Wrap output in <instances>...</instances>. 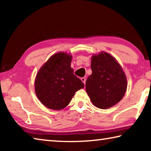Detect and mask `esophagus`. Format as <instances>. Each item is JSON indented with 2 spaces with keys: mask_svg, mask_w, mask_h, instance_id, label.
Segmentation results:
<instances>
[{
  "mask_svg": "<svg viewBox=\"0 0 151 151\" xmlns=\"http://www.w3.org/2000/svg\"><path fill=\"white\" fill-rule=\"evenodd\" d=\"M81 81H82V82H83V83L84 84H85L86 78H85V77H82V78H81Z\"/></svg>",
  "mask_w": 151,
  "mask_h": 151,
  "instance_id": "34e87169",
  "label": "esophagus"
}]
</instances>
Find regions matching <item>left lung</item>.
I'll return each instance as SVG.
<instances>
[{
    "label": "left lung",
    "instance_id": "left-lung-1",
    "mask_svg": "<svg viewBox=\"0 0 151 151\" xmlns=\"http://www.w3.org/2000/svg\"><path fill=\"white\" fill-rule=\"evenodd\" d=\"M92 74L86 81V91L93 105L107 109L123 98L127 88L125 73L117 60L101 52L91 57Z\"/></svg>",
    "mask_w": 151,
    "mask_h": 151
}]
</instances>
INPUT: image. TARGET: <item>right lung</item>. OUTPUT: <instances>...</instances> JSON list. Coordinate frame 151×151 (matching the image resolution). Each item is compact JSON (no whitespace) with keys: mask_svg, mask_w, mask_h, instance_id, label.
Segmentation results:
<instances>
[{"mask_svg":"<svg viewBox=\"0 0 151 151\" xmlns=\"http://www.w3.org/2000/svg\"><path fill=\"white\" fill-rule=\"evenodd\" d=\"M72 55L59 52L53 55L38 71L35 81L36 95L43 105L61 110L68 105L75 92L85 85L74 75Z\"/></svg>","mask_w":151,"mask_h":151,"instance_id":"1","label":"right lung"}]
</instances>
